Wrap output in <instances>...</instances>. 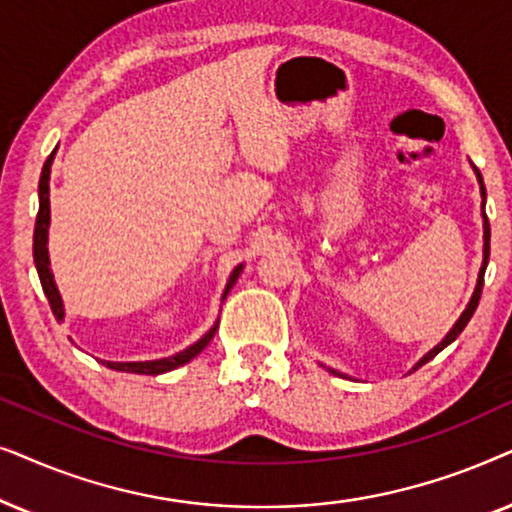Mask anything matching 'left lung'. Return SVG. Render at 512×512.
<instances>
[{
  "mask_svg": "<svg viewBox=\"0 0 512 512\" xmlns=\"http://www.w3.org/2000/svg\"><path fill=\"white\" fill-rule=\"evenodd\" d=\"M470 166H473V163H470ZM473 170H475V177H478V185H480V196H482V241H485V245H482V267H480V274H478V283H475V290H473V295H470V302L466 304V309H463V313L459 316V320H456V323L452 325V330L447 332L445 337H442V342L438 344V346H433L431 351L426 353L424 358H419V363L412 367V372L414 370H419L421 365H426L428 360H433L435 356H438V353L445 349V346H449L454 342L456 337L461 335L463 332V327L468 325V320L473 318V313H475V309H478V302H480V295H482V283H485V271H487V262H489V220H487V213H485V203H487V192H485V182H482V175H480V170L473 166ZM325 367V365H323ZM327 372H332V374H337V377H344L342 372H337V370H332V367H327Z\"/></svg>",
  "mask_w": 512,
  "mask_h": 512,
  "instance_id": "8db88e82",
  "label": "left lung"
}]
</instances>
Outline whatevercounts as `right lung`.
<instances>
[{"label":"right lung","mask_w":512,"mask_h":512,"mask_svg":"<svg viewBox=\"0 0 512 512\" xmlns=\"http://www.w3.org/2000/svg\"><path fill=\"white\" fill-rule=\"evenodd\" d=\"M53 156H56V149H53L49 159H46L44 168H42V177H39V213H37V224H34L32 252H34V267H37L39 281H42L44 295H46V299H49L53 316H56L58 323H63V320H65V304H63V297H60L56 278H53L51 257H49V224H51V201H49L51 189H49V180H51ZM241 271H243V264H238V267L229 274V281H227V285H224V292H222V302H224V299H227L229 290L234 288V283L238 281V276H241ZM217 325H220V320H217V323L210 327V330L199 339V342H194L192 346H187V349L177 351V353H173V356H168V358L131 360V363H114V360H100V363L107 365L109 370L133 372V374H152V377H154V374L170 372V370H175V367L185 365L192 358L199 356V353L210 344V339L215 337Z\"/></svg>","instance_id":"obj_1"}]
</instances>
